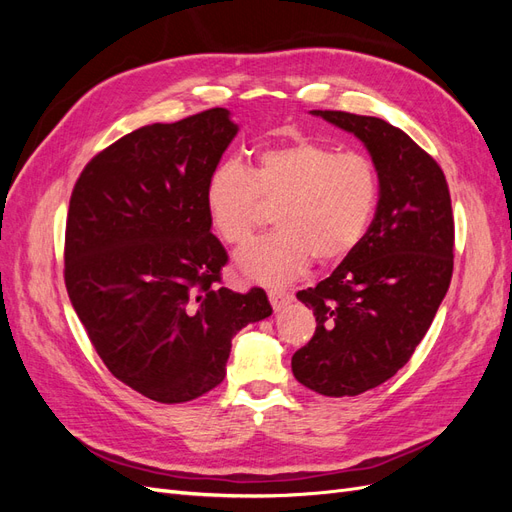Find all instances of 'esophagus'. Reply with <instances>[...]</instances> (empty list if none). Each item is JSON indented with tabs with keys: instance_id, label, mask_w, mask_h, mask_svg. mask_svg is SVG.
<instances>
[{
	"instance_id": "esophagus-1",
	"label": "esophagus",
	"mask_w": 512,
	"mask_h": 512,
	"mask_svg": "<svg viewBox=\"0 0 512 512\" xmlns=\"http://www.w3.org/2000/svg\"><path fill=\"white\" fill-rule=\"evenodd\" d=\"M267 294H269V301H271L273 309H282L286 303L292 301V294L282 288H269Z\"/></svg>"
}]
</instances>
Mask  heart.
Here are the masks:
<instances>
[{
	"label": "heart",
	"mask_w": 512,
	"mask_h": 512,
	"mask_svg": "<svg viewBox=\"0 0 512 512\" xmlns=\"http://www.w3.org/2000/svg\"><path fill=\"white\" fill-rule=\"evenodd\" d=\"M378 203L374 160L312 138L258 151L250 170L224 162L205 188L215 232L237 250L256 237L273 209L277 230L239 256V269L265 284L294 280L312 258L320 265L348 258L365 239Z\"/></svg>",
	"instance_id": "obj_1"
}]
</instances>
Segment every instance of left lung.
<instances>
[{
	"label": "left lung",
	"mask_w": 512,
	"mask_h": 512,
	"mask_svg": "<svg viewBox=\"0 0 512 512\" xmlns=\"http://www.w3.org/2000/svg\"><path fill=\"white\" fill-rule=\"evenodd\" d=\"M359 136L380 173V203L365 239L297 299L316 331L292 354V374L327 397H354L393 378L421 344L453 277L455 220L444 170L378 117L312 111Z\"/></svg>",
	"instance_id": "left-lung-1"
}]
</instances>
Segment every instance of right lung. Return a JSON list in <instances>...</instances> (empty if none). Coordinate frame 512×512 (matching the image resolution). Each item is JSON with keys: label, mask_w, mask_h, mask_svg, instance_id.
Segmentation results:
<instances>
[{"label": "right lung", "mask_w": 512, "mask_h": 512, "mask_svg": "<svg viewBox=\"0 0 512 512\" xmlns=\"http://www.w3.org/2000/svg\"><path fill=\"white\" fill-rule=\"evenodd\" d=\"M226 108L151 123L91 158L74 183L64 280L111 374L160 404L209 393L245 324L271 316L262 288L222 286L209 175L235 138Z\"/></svg>", "instance_id": "add662e5"}]
</instances>
